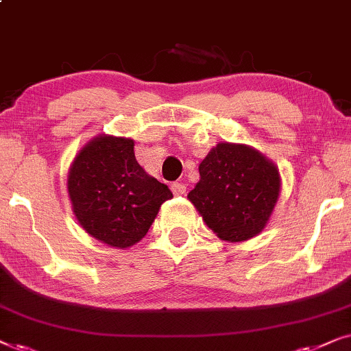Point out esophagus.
I'll return each mask as SVG.
<instances>
[{
  "label": "esophagus",
  "instance_id": "esophagus-1",
  "mask_svg": "<svg viewBox=\"0 0 351 351\" xmlns=\"http://www.w3.org/2000/svg\"><path fill=\"white\" fill-rule=\"evenodd\" d=\"M171 193L175 195H183V194H186V186L183 183H173Z\"/></svg>",
  "mask_w": 351,
  "mask_h": 351
}]
</instances>
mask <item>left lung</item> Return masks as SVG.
Masks as SVG:
<instances>
[{"label": "left lung", "mask_w": 351, "mask_h": 351, "mask_svg": "<svg viewBox=\"0 0 351 351\" xmlns=\"http://www.w3.org/2000/svg\"><path fill=\"white\" fill-rule=\"evenodd\" d=\"M199 173L188 199L219 239L242 242L261 232L281 191L273 162L245 144L219 143Z\"/></svg>", "instance_id": "1"}]
</instances>
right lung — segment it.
Returning a JSON list of instances; mask_svg holds the SVG:
<instances>
[{
	"label": "right lung",
	"instance_id": "add662e5",
	"mask_svg": "<svg viewBox=\"0 0 351 351\" xmlns=\"http://www.w3.org/2000/svg\"><path fill=\"white\" fill-rule=\"evenodd\" d=\"M133 149V139L99 134L77 154L67 178L78 223L117 249L141 241L160 205L173 197L167 184L143 170Z\"/></svg>",
	"mask_w": 351,
	"mask_h": 351
}]
</instances>
